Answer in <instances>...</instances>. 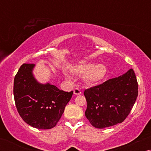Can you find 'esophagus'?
<instances>
[{
    "mask_svg": "<svg viewBox=\"0 0 151 151\" xmlns=\"http://www.w3.org/2000/svg\"><path fill=\"white\" fill-rule=\"evenodd\" d=\"M81 93H82L81 91L78 88H75V90H74V94H76V95H80Z\"/></svg>",
    "mask_w": 151,
    "mask_h": 151,
    "instance_id": "1",
    "label": "esophagus"
}]
</instances>
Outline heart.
I'll use <instances>...</instances> for the list:
<instances>
[{"label": "heart", "instance_id": "heart-1", "mask_svg": "<svg viewBox=\"0 0 151 151\" xmlns=\"http://www.w3.org/2000/svg\"><path fill=\"white\" fill-rule=\"evenodd\" d=\"M74 72L80 75H85V81L91 85L100 83L106 75L105 66L102 65L95 66L92 63H84L76 66ZM65 76L68 79L72 78V75L68 71L65 72Z\"/></svg>", "mask_w": 151, "mask_h": 151}]
</instances>
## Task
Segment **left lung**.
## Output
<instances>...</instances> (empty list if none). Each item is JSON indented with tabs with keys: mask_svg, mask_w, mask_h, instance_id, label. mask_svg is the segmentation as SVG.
<instances>
[{
	"mask_svg": "<svg viewBox=\"0 0 151 151\" xmlns=\"http://www.w3.org/2000/svg\"><path fill=\"white\" fill-rule=\"evenodd\" d=\"M85 116L97 129L121 123L129 115L138 96V83L132 68L118 77L86 89Z\"/></svg>",
	"mask_w": 151,
	"mask_h": 151,
	"instance_id": "8db88e82",
	"label": "left lung"
}]
</instances>
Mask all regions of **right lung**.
Here are the masks:
<instances>
[{"mask_svg": "<svg viewBox=\"0 0 151 151\" xmlns=\"http://www.w3.org/2000/svg\"><path fill=\"white\" fill-rule=\"evenodd\" d=\"M34 66V64H23L14 76L15 105L26 123L36 129H50L61 118L73 91L68 93L49 83H39L32 73Z\"/></svg>", "mask_w": 151, "mask_h": 151, "instance_id": "add662e5", "label": "right lung"}]
</instances>
